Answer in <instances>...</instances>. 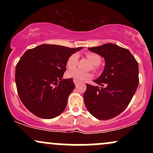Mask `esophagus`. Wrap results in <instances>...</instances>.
<instances>
[{"label":"esophagus","instance_id":"1","mask_svg":"<svg viewBox=\"0 0 153 153\" xmlns=\"http://www.w3.org/2000/svg\"><path fill=\"white\" fill-rule=\"evenodd\" d=\"M73 82H74V83H75V85H78L79 82L78 81V80H73Z\"/></svg>","mask_w":153,"mask_h":153}]
</instances>
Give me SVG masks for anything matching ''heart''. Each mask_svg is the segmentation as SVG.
<instances>
[{"label": "heart", "mask_w": 153, "mask_h": 153, "mask_svg": "<svg viewBox=\"0 0 153 153\" xmlns=\"http://www.w3.org/2000/svg\"><path fill=\"white\" fill-rule=\"evenodd\" d=\"M85 56L89 60L91 61V62L92 63V65H94L93 67V69L94 71L97 70V66L101 63V57L98 54L94 53V52H86L85 53ZM78 54L75 53L71 54L68 59H67L66 65L67 68L68 69H73L76 67L77 64H78ZM67 76L68 78H73L74 80H78V81H85V80H89L92 77V75L89 73H85V72H82L79 71V70H71L67 72Z\"/></svg>", "instance_id": "1"}]
</instances>
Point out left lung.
Wrapping results in <instances>:
<instances>
[{
  "label": "left lung",
  "mask_w": 153,
  "mask_h": 153,
  "mask_svg": "<svg viewBox=\"0 0 153 153\" xmlns=\"http://www.w3.org/2000/svg\"><path fill=\"white\" fill-rule=\"evenodd\" d=\"M105 59V68L83 94L88 111L100 120L116 117L125 110L139 84L138 62L127 49L114 44L89 47Z\"/></svg>",
  "instance_id": "8db88e82"
}]
</instances>
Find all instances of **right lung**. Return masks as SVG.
<instances>
[{"label": "right lung", "mask_w": 153, "mask_h": 153, "mask_svg": "<svg viewBox=\"0 0 153 153\" xmlns=\"http://www.w3.org/2000/svg\"><path fill=\"white\" fill-rule=\"evenodd\" d=\"M82 48L44 44L23 54L16 67L15 81L19 99L29 111L52 119L65 109L75 86L73 78L62 79L67 59Z\"/></svg>", "instance_id": "obj_1"}]
</instances>
